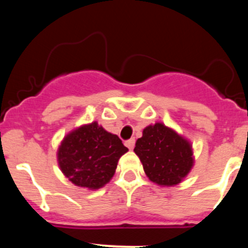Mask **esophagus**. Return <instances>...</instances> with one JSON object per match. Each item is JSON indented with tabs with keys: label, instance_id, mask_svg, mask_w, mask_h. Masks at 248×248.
<instances>
[{
	"label": "esophagus",
	"instance_id": "34e87169",
	"mask_svg": "<svg viewBox=\"0 0 248 248\" xmlns=\"http://www.w3.org/2000/svg\"><path fill=\"white\" fill-rule=\"evenodd\" d=\"M124 144H126V147H128V149L132 150L134 146H135V140H134V139H130V140H127L124 142Z\"/></svg>",
	"mask_w": 248,
	"mask_h": 248
}]
</instances>
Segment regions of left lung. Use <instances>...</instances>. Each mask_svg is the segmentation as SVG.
I'll list each match as a JSON object with an SVG mask.
<instances>
[{"mask_svg": "<svg viewBox=\"0 0 248 248\" xmlns=\"http://www.w3.org/2000/svg\"><path fill=\"white\" fill-rule=\"evenodd\" d=\"M134 152L140 158L147 177L161 186L181 183L195 162L191 143L161 122L144 128Z\"/></svg>", "mask_w": 248, "mask_h": 248, "instance_id": "left-lung-1", "label": "left lung"}]
</instances>
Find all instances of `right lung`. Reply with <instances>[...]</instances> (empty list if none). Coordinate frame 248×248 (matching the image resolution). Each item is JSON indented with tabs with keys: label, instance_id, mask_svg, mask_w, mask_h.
Returning a JSON list of instances; mask_svg holds the SVG:
<instances>
[{
	"label": "right lung",
	"instance_id": "obj_1",
	"mask_svg": "<svg viewBox=\"0 0 248 248\" xmlns=\"http://www.w3.org/2000/svg\"><path fill=\"white\" fill-rule=\"evenodd\" d=\"M128 148L98 122L82 124L62 139L57 152L62 172L77 186L100 189L112 179Z\"/></svg>",
	"mask_w": 248,
	"mask_h": 248
}]
</instances>
